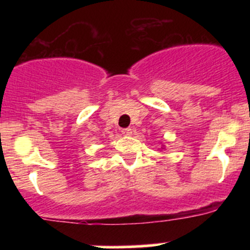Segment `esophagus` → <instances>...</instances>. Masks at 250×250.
Listing matches in <instances>:
<instances>
[{
	"instance_id": "1",
	"label": "esophagus",
	"mask_w": 250,
	"mask_h": 250,
	"mask_svg": "<svg viewBox=\"0 0 250 250\" xmlns=\"http://www.w3.org/2000/svg\"><path fill=\"white\" fill-rule=\"evenodd\" d=\"M122 134L123 135H130V134H132V129H130V128H125V129H122Z\"/></svg>"
}]
</instances>
